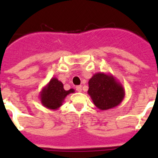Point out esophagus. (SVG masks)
I'll return each mask as SVG.
<instances>
[{"mask_svg": "<svg viewBox=\"0 0 158 158\" xmlns=\"http://www.w3.org/2000/svg\"><path fill=\"white\" fill-rule=\"evenodd\" d=\"M75 89H76V91L81 92V91H82V86H81V85H79V86H76V87H75Z\"/></svg>", "mask_w": 158, "mask_h": 158, "instance_id": "obj_1", "label": "esophagus"}]
</instances>
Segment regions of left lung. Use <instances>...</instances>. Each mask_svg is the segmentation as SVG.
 <instances>
[{
    "label": "left lung",
    "mask_w": 158,
    "mask_h": 158,
    "mask_svg": "<svg viewBox=\"0 0 158 158\" xmlns=\"http://www.w3.org/2000/svg\"><path fill=\"white\" fill-rule=\"evenodd\" d=\"M88 94L99 110H106L120 105L125 98L124 87L112 74L98 72L89 81Z\"/></svg>",
    "instance_id": "obj_1"
}]
</instances>
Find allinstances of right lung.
Instances as JSON below:
<instances>
[{
	"instance_id": "obj_1",
	"label": "right lung",
	"mask_w": 158,
	"mask_h": 158,
	"mask_svg": "<svg viewBox=\"0 0 158 158\" xmlns=\"http://www.w3.org/2000/svg\"><path fill=\"white\" fill-rule=\"evenodd\" d=\"M73 93L74 89L64 90L61 82L53 77L39 93V98L43 106L51 110H57L61 106L67 95Z\"/></svg>"
}]
</instances>
